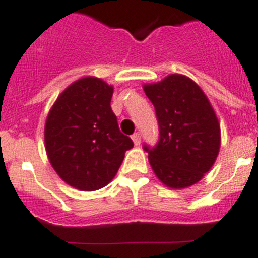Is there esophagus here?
<instances>
[{"label": "esophagus", "mask_w": 258, "mask_h": 258, "mask_svg": "<svg viewBox=\"0 0 258 258\" xmlns=\"http://www.w3.org/2000/svg\"><path fill=\"white\" fill-rule=\"evenodd\" d=\"M131 139H132V141H134V144H135V145H136V146H139V145H140V143H141L140 134H137V132H136V134H134V135H132V136H131Z\"/></svg>", "instance_id": "obj_1"}]
</instances>
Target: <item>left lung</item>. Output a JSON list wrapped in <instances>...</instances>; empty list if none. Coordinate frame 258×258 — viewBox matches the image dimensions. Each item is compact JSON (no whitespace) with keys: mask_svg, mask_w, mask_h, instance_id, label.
<instances>
[{"mask_svg":"<svg viewBox=\"0 0 258 258\" xmlns=\"http://www.w3.org/2000/svg\"><path fill=\"white\" fill-rule=\"evenodd\" d=\"M143 88L155 108L160 132L155 148L144 146L151 169L169 188L197 183L220 150V123L210 100L192 79L180 74Z\"/></svg>","mask_w":258,"mask_h":258,"instance_id":"obj_1","label":"left lung"}]
</instances>
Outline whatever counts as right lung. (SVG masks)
Instances as JSON below:
<instances>
[{
	"label": "right lung",
	"mask_w": 258,
	"mask_h": 258,
	"mask_svg": "<svg viewBox=\"0 0 258 258\" xmlns=\"http://www.w3.org/2000/svg\"><path fill=\"white\" fill-rule=\"evenodd\" d=\"M113 85L85 76L58 95L45 119L44 143L50 165L67 184L96 191L117 174L134 148L118 128L110 108Z\"/></svg>",
	"instance_id": "1"
}]
</instances>
